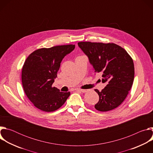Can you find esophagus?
Returning a JSON list of instances; mask_svg holds the SVG:
<instances>
[{
    "label": "esophagus",
    "instance_id": "esophagus-1",
    "mask_svg": "<svg viewBox=\"0 0 153 153\" xmlns=\"http://www.w3.org/2000/svg\"><path fill=\"white\" fill-rule=\"evenodd\" d=\"M77 90L78 91H80V92H81V93H83L88 91V90H83V89H77Z\"/></svg>",
    "mask_w": 153,
    "mask_h": 153
}]
</instances>
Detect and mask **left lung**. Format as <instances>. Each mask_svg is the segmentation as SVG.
<instances>
[{"label": "left lung", "mask_w": 153, "mask_h": 153, "mask_svg": "<svg viewBox=\"0 0 153 153\" xmlns=\"http://www.w3.org/2000/svg\"><path fill=\"white\" fill-rule=\"evenodd\" d=\"M78 45L88 56L95 73H102L106 86L101 91L94 107L105 112L119 106L125 99L134 81V67L132 58L125 50L113 43L80 42Z\"/></svg>", "instance_id": "1"}]
</instances>
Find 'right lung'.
Returning a JSON list of instances; mask_svg holds the SVG:
<instances>
[{
	"label": "right lung",
	"mask_w": 153,
	"mask_h": 153,
	"mask_svg": "<svg viewBox=\"0 0 153 153\" xmlns=\"http://www.w3.org/2000/svg\"><path fill=\"white\" fill-rule=\"evenodd\" d=\"M74 48V45L40 48L33 52L26 59L22 71L24 90L29 100L39 110L54 111L70 96V92H61L52 85L57 77L62 59Z\"/></svg>",
	"instance_id": "obj_1"
}]
</instances>
